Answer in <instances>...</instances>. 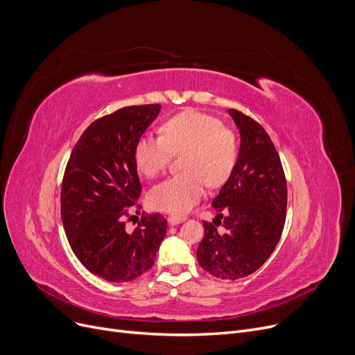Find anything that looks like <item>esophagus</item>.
<instances>
[{"label": "esophagus", "mask_w": 355, "mask_h": 355, "mask_svg": "<svg viewBox=\"0 0 355 355\" xmlns=\"http://www.w3.org/2000/svg\"><path fill=\"white\" fill-rule=\"evenodd\" d=\"M184 219H187L184 216H179V215H168V218H167V223H168V225H178V224L183 223Z\"/></svg>", "instance_id": "34e87169"}]
</instances>
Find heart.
I'll return each instance as SVG.
<instances>
[{
	"mask_svg": "<svg viewBox=\"0 0 355 355\" xmlns=\"http://www.w3.org/2000/svg\"><path fill=\"white\" fill-rule=\"evenodd\" d=\"M162 136L140 137L134 162L147 178L162 173L172 155H182L183 173L167 179L150 192L155 209L183 215L204 196L205 183L219 187L231 175L239 157L235 134L218 118L195 110L182 111L162 124Z\"/></svg>",
	"mask_w": 355,
	"mask_h": 355,
	"instance_id": "b5f03b06",
	"label": "heart"
}]
</instances>
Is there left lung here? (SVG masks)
Instances as JSON below:
<instances>
[{"label": "left lung", "instance_id": "1", "mask_svg": "<svg viewBox=\"0 0 355 355\" xmlns=\"http://www.w3.org/2000/svg\"><path fill=\"white\" fill-rule=\"evenodd\" d=\"M228 114L241 143L237 163L212 200L214 208L225 212L216 215L224 216V232L204 223L205 235L196 259L209 275L237 280L254 273L275 251L284 227L288 188L279 153L266 130L237 110Z\"/></svg>", "mask_w": 355, "mask_h": 355}]
</instances>
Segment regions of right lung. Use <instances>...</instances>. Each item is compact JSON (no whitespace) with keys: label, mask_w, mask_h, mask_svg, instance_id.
<instances>
[{"label":"right lung","mask_w":355,"mask_h":355,"mask_svg":"<svg viewBox=\"0 0 355 355\" xmlns=\"http://www.w3.org/2000/svg\"><path fill=\"white\" fill-rule=\"evenodd\" d=\"M160 110L159 104L132 105L98 118L66 164L60 214L67 241L87 270L108 282L146 273L166 235L160 214L143 215L136 230H125L128 208L141 193L134 147Z\"/></svg>","instance_id":"obj_1"}]
</instances>
